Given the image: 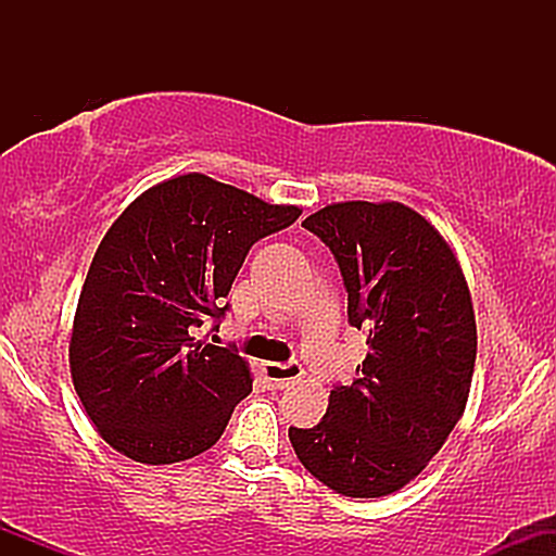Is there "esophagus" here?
<instances>
[{
	"instance_id": "esophagus-1",
	"label": "esophagus",
	"mask_w": 556,
	"mask_h": 556,
	"mask_svg": "<svg viewBox=\"0 0 556 556\" xmlns=\"http://www.w3.org/2000/svg\"><path fill=\"white\" fill-rule=\"evenodd\" d=\"M300 376H303L300 363H264V379L271 389H285Z\"/></svg>"
}]
</instances>
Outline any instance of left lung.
I'll list each match as a JSON object with an SVG mask.
<instances>
[{
    "label": "left lung",
    "instance_id": "left-lung-1",
    "mask_svg": "<svg viewBox=\"0 0 556 556\" xmlns=\"http://www.w3.org/2000/svg\"><path fill=\"white\" fill-rule=\"evenodd\" d=\"M334 253L348 321L368 355L329 394L314 429L290 426L298 460L337 494L374 500L416 478L460 420L476 366V316L455 251L397 201H344L303 222Z\"/></svg>",
    "mask_w": 556,
    "mask_h": 556
}]
</instances>
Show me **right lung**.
Segmentation results:
<instances>
[{
  "mask_svg": "<svg viewBox=\"0 0 556 556\" xmlns=\"http://www.w3.org/2000/svg\"><path fill=\"white\" fill-rule=\"evenodd\" d=\"M298 216L198 172L154 185L117 216L83 282L70 374L119 455L169 465L219 442L253 379L238 350L198 331L225 316L253 242Z\"/></svg>",
  "mask_w": 556,
  "mask_h": 556,
  "instance_id": "obj_1",
  "label": "right lung"
}]
</instances>
